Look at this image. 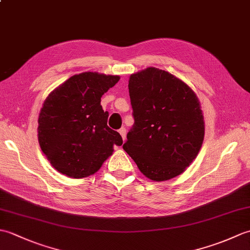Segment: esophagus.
<instances>
[{
  "mask_svg": "<svg viewBox=\"0 0 250 250\" xmlns=\"http://www.w3.org/2000/svg\"><path fill=\"white\" fill-rule=\"evenodd\" d=\"M118 132L120 133V135H121V137H122V140H125V132H126V130H125V128H121V129H119L118 130Z\"/></svg>",
  "mask_w": 250,
  "mask_h": 250,
  "instance_id": "obj_1",
  "label": "esophagus"
}]
</instances>
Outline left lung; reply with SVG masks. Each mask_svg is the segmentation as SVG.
Here are the masks:
<instances>
[{
    "mask_svg": "<svg viewBox=\"0 0 250 250\" xmlns=\"http://www.w3.org/2000/svg\"><path fill=\"white\" fill-rule=\"evenodd\" d=\"M129 94L134 125L124 149L148 178L161 182L178 176L204 139L196 95L180 79L156 67L131 75Z\"/></svg>",
    "mask_w": 250,
    "mask_h": 250,
    "instance_id": "obj_1",
    "label": "left lung"
}]
</instances>
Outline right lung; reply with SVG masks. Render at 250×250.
Returning <instances> with one entry per match:
<instances>
[{"mask_svg": "<svg viewBox=\"0 0 250 250\" xmlns=\"http://www.w3.org/2000/svg\"><path fill=\"white\" fill-rule=\"evenodd\" d=\"M119 76L86 72L52 91L39 116V142L57 171L73 178L95 173L122 137L107 125L101 98Z\"/></svg>", "mask_w": 250, "mask_h": 250, "instance_id": "obj_1", "label": "right lung"}]
</instances>
